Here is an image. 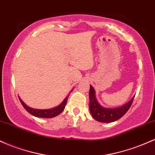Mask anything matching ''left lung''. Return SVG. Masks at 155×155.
<instances>
[{
  "label": "left lung",
  "instance_id": "left-lung-1",
  "mask_svg": "<svg viewBox=\"0 0 155 155\" xmlns=\"http://www.w3.org/2000/svg\"><path fill=\"white\" fill-rule=\"evenodd\" d=\"M90 111L92 117L95 120L104 123L114 122L118 120L122 116H124L126 112L128 111L130 107L132 105L134 97L129 102L118 108H105L99 104L97 101L95 95V91L92 85L90 87Z\"/></svg>",
  "mask_w": 155,
  "mask_h": 155
}]
</instances>
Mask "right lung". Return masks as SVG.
Wrapping results in <instances>:
<instances>
[{"label": "right lung", "mask_w": 155, "mask_h": 155, "mask_svg": "<svg viewBox=\"0 0 155 155\" xmlns=\"http://www.w3.org/2000/svg\"><path fill=\"white\" fill-rule=\"evenodd\" d=\"M68 98V95L64 99V101L59 105V106H56V107L54 108H49V109H36V108H33L27 106V105L22 101V99L19 97V101H20L21 104H22L23 107L25 108V109L28 113L31 114L33 115V116L35 117H40V118H52V117H57L58 115H59L61 112H63L64 108H65V105L67 104Z\"/></svg>", "instance_id": "add662e5"}]
</instances>
